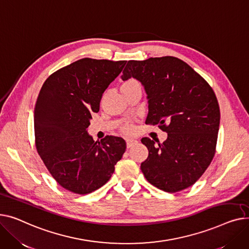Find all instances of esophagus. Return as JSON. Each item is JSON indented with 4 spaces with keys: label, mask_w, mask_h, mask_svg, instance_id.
<instances>
[{
    "label": "esophagus",
    "mask_w": 249,
    "mask_h": 249,
    "mask_svg": "<svg viewBox=\"0 0 249 249\" xmlns=\"http://www.w3.org/2000/svg\"><path fill=\"white\" fill-rule=\"evenodd\" d=\"M137 142H138V141L135 140V139H126V147H127V148L133 147V145H134L135 143H137Z\"/></svg>",
    "instance_id": "1"
}]
</instances>
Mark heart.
Returning a JSON list of instances; mask_svg holds the SVG:
<instances>
[{
    "instance_id": "1",
    "label": "heart",
    "mask_w": 249,
    "mask_h": 249,
    "mask_svg": "<svg viewBox=\"0 0 249 249\" xmlns=\"http://www.w3.org/2000/svg\"><path fill=\"white\" fill-rule=\"evenodd\" d=\"M133 82H136V80H134V79H129V80H127V81H125L124 84H128V83H133ZM133 125H131L130 124H126L124 126V131H126V133H129V131H131L133 130Z\"/></svg>"
}]
</instances>
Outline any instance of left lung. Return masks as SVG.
Here are the masks:
<instances>
[{
	"instance_id": "8db88e82",
	"label": "left lung",
	"mask_w": 249,
	"mask_h": 249,
	"mask_svg": "<svg viewBox=\"0 0 249 249\" xmlns=\"http://www.w3.org/2000/svg\"><path fill=\"white\" fill-rule=\"evenodd\" d=\"M131 77L148 95L145 124H159L168 134L157 145L142 139L149 150L141 165L145 179L169 193L191 187L215 155L220 109L213 89L191 66L173 56L129 60L122 79Z\"/></svg>"
}]
</instances>
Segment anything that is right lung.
Wrapping results in <instances>:
<instances>
[{
	"label": "right lung",
	"instance_id": "add662e5",
	"mask_svg": "<svg viewBox=\"0 0 249 249\" xmlns=\"http://www.w3.org/2000/svg\"><path fill=\"white\" fill-rule=\"evenodd\" d=\"M125 63L82 58L41 87L34 109L36 149L52 177L70 192L85 195L104 186L126 149L122 138L94 142L87 133L102 93Z\"/></svg>",
	"mask_w": 249,
	"mask_h": 249
}]
</instances>
